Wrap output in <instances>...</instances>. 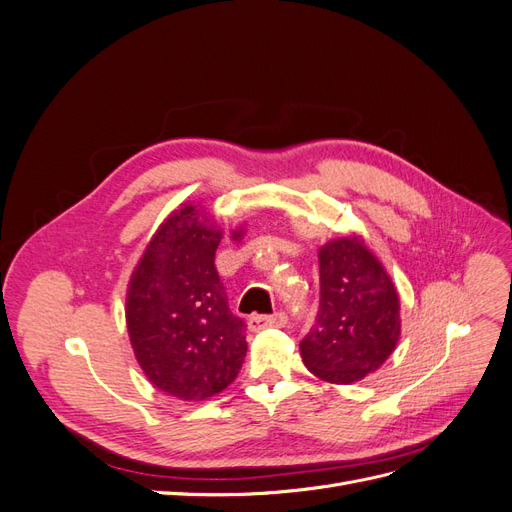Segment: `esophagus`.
Listing matches in <instances>:
<instances>
[{
	"label": "esophagus",
	"mask_w": 512,
	"mask_h": 512,
	"mask_svg": "<svg viewBox=\"0 0 512 512\" xmlns=\"http://www.w3.org/2000/svg\"><path fill=\"white\" fill-rule=\"evenodd\" d=\"M288 316L284 312H275L273 316H252L247 320V327L250 331H262L267 327H286Z\"/></svg>",
	"instance_id": "esophagus-1"
}]
</instances>
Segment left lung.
Returning a JSON list of instances; mask_svg holds the SVG:
<instances>
[{
	"label": "left lung",
	"instance_id": "obj_1",
	"mask_svg": "<svg viewBox=\"0 0 512 512\" xmlns=\"http://www.w3.org/2000/svg\"><path fill=\"white\" fill-rule=\"evenodd\" d=\"M320 305L301 342L305 367L324 382L352 384L376 371L401 331L399 294L356 235L320 247Z\"/></svg>",
	"mask_w": 512,
	"mask_h": 512
}]
</instances>
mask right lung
I'll list each match as a JSON object with an SVG mask.
<instances>
[{
  "label": "right lung",
  "mask_w": 512,
  "mask_h": 512,
  "mask_svg": "<svg viewBox=\"0 0 512 512\" xmlns=\"http://www.w3.org/2000/svg\"><path fill=\"white\" fill-rule=\"evenodd\" d=\"M222 230L183 205L151 237L130 277L126 324L149 382L183 401L222 393L237 378L245 322L230 312L215 269Z\"/></svg>",
  "instance_id": "right-lung-1"
}]
</instances>
